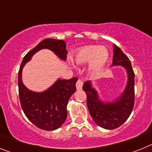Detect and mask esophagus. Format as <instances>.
Returning a JSON list of instances; mask_svg holds the SVG:
<instances>
[{
	"mask_svg": "<svg viewBox=\"0 0 152 152\" xmlns=\"http://www.w3.org/2000/svg\"><path fill=\"white\" fill-rule=\"evenodd\" d=\"M82 86H83V81L82 80L80 79H78L76 82V88L77 90H81L82 89Z\"/></svg>",
	"mask_w": 152,
	"mask_h": 152,
	"instance_id": "1",
	"label": "esophagus"
}]
</instances>
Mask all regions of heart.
I'll list each match as a JSON object with an SVG mask.
<instances>
[{"instance_id": "1", "label": "heart", "mask_w": 152, "mask_h": 152, "mask_svg": "<svg viewBox=\"0 0 152 152\" xmlns=\"http://www.w3.org/2000/svg\"><path fill=\"white\" fill-rule=\"evenodd\" d=\"M110 58V52L104 46L90 45L81 47L76 52L74 61L78 65L89 63L91 75H97L103 70Z\"/></svg>"}]
</instances>
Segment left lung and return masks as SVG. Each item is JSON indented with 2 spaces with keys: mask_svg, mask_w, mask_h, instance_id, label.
<instances>
[{
  "mask_svg": "<svg viewBox=\"0 0 152 152\" xmlns=\"http://www.w3.org/2000/svg\"><path fill=\"white\" fill-rule=\"evenodd\" d=\"M113 65H122L128 73V82L123 94L113 103H103L97 93L86 81L83 90L87 94V105L94 121L107 129H114L123 125L130 116L135 103V74L129 58L119 47L114 45Z\"/></svg>",
  "mask_w": 152,
  "mask_h": 152,
  "instance_id": "8db88e82",
  "label": "left lung"
}]
</instances>
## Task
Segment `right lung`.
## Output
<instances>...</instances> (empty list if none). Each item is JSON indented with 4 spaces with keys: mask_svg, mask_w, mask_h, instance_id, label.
Returning a JSON list of instances; mask_svg holds the SVG:
<instances>
[{
    "mask_svg": "<svg viewBox=\"0 0 152 152\" xmlns=\"http://www.w3.org/2000/svg\"><path fill=\"white\" fill-rule=\"evenodd\" d=\"M42 49H50L61 59H66L68 52L64 41L45 39L40 42L24 56L21 62L18 72L19 96L23 111L29 121L41 129L52 131L59 128L66 119L67 104L70 96L76 91L77 77L69 80L59 79L50 88L42 93L28 90L21 79L23 67Z\"/></svg>",
    "mask_w": 152,
    "mask_h": 152,
    "instance_id": "1",
    "label": "right lung"
}]
</instances>
